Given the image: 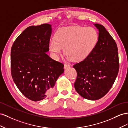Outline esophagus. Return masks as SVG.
<instances>
[{
    "label": "esophagus",
    "mask_w": 128,
    "mask_h": 128,
    "mask_svg": "<svg viewBox=\"0 0 128 128\" xmlns=\"http://www.w3.org/2000/svg\"><path fill=\"white\" fill-rule=\"evenodd\" d=\"M69 67H70V65H69V64H64V68L65 69H66V68H67Z\"/></svg>",
    "instance_id": "34e87169"
}]
</instances>
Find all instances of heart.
Segmentation results:
<instances>
[{"label":"heart","mask_w":128,"mask_h":128,"mask_svg":"<svg viewBox=\"0 0 128 128\" xmlns=\"http://www.w3.org/2000/svg\"><path fill=\"white\" fill-rule=\"evenodd\" d=\"M98 38L96 29L92 27L70 26L61 28L49 41V49L57 57L64 48L68 59L74 62L85 60L92 52Z\"/></svg>","instance_id":"heart-1"}]
</instances>
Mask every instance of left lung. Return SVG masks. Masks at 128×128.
Masks as SVG:
<instances>
[{"instance_id":"8db88e82","label":"left lung","mask_w":128,"mask_h":128,"mask_svg":"<svg viewBox=\"0 0 128 128\" xmlns=\"http://www.w3.org/2000/svg\"><path fill=\"white\" fill-rule=\"evenodd\" d=\"M94 25L98 30L96 47L86 58L73 66L77 73L75 90L82 97L90 100L100 99L109 92L120 66L115 40L102 25Z\"/></svg>"}]
</instances>
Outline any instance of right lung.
I'll use <instances>...</instances> for the list:
<instances>
[{
    "label": "right lung",
    "instance_id": "right-lung-1",
    "mask_svg": "<svg viewBox=\"0 0 128 128\" xmlns=\"http://www.w3.org/2000/svg\"><path fill=\"white\" fill-rule=\"evenodd\" d=\"M52 28L42 24L27 28L16 38L10 51V71L16 86L24 96L37 101L52 94L64 64L51 58Z\"/></svg>",
    "mask_w": 128,
    "mask_h": 128
}]
</instances>
